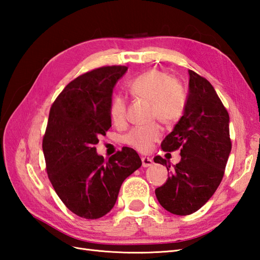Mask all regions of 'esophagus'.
<instances>
[{
  "label": "esophagus",
  "mask_w": 260,
  "mask_h": 260,
  "mask_svg": "<svg viewBox=\"0 0 260 260\" xmlns=\"http://www.w3.org/2000/svg\"><path fill=\"white\" fill-rule=\"evenodd\" d=\"M153 164V159L151 157H147V156H142V165L144 168H148L151 167Z\"/></svg>",
  "instance_id": "34e87169"
}]
</instances>
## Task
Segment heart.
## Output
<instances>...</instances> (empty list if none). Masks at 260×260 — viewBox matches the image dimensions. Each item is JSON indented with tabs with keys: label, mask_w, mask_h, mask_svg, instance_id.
Masks as SVG:
<instances>
[{
	"label": "heart",
	"mask_w": 260,
	"mask_h": 260,
	"mask_svg": "<svg viewBox=\"0 0 260 260\" xmlns=\"http://www.w3.org/2000/svg\"><path fill=\"white\" fill-rule=\"evenodd\" d=\"M132 95L150 102L151 116L165 125H172L181 119L186 106V96L183 89L176 84L169 74L151 69L137 76L128 84ZM109 114L115 123H121L126 116V101L123 96L116 95L109 105ZM161 137L158 124L152 123L133 127L123 137L125 144L140 152H148L154 142Z\"/></svg>",
	"instance_id": "obj_1"
}]
</instances>
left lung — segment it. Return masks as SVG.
<instances>
[{
    "instance_id": "8db88e82",
    "label": "left lung",
    "mask_w": 260,
    "mask_h": 260,
    "mask_svg": "<svg viewBox=\"0 0 260 260\" xmlns=\"http://www.w3.org/2000/svg\"><path fill=\"white\" fill-rule=\"evenodd\" d=\"M185 110L173 131L162 142L163 151L181 150V161L154 157L167 167V182L155 196L169 212L186 215L208 202L221 182L231 152L229 114L210 82L189 70Z\"/></svg>"
}]
</instances>
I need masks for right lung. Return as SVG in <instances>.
Listing matches in <instances>:
<instances>
[{
    "label": "right lung",
    "mask_w": 260,
    "mask_h": 260,
    "mask_svg": "<svg viewBox=\"0 0 260 260\" xmlns=\"http://www.w3.org/2000/svg\"><path fill=\"white\" fill-rule=\"evenodd\" d=\"M125 66L102 67L64 87L52 104L42 142L47 173L71 212L98 219L115 206L124 180L141 168L139 154L123 147L106 161L96 151L98 136L112 126L109 105Z\"/></svg>",
    "instance_id": "1"
}]
</instances>
